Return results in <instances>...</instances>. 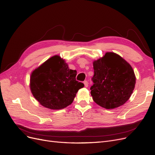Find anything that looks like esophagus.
Returning a JSON list of instances; mask_svg holds the SVG:
<instances>
[{"instance_id": "esophagus-1", "label": "esophagus", "mask_w": 155, "mask_h": 155, "mask_svg": "<svg viewBox=\"0 0 155 155\" xmlns=\"http://www.w3.org/2000/svg\"><path fill=\"white\" fill-rule=\"evenodd\" d=\"M84 86H85V87H87L88 86V82L87 81H84Z\"/></svg>"}]
</instances>
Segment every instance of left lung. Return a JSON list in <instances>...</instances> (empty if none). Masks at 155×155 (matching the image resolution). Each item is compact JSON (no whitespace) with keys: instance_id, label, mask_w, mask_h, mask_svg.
Here are the masks:
<instances>
[{"instance_id":"obj_1","label":"left lung","mask_w":155,"mask_h":155,"mask_svg":"<svg viewBox=\"0 0 155 155\" xmlns=\"http://www.w3.org/2000/svg\"><path fill=\"white\" fill-rule=\"evenodd\" d=\"M94 75L90 87L93 100L107 109L124 104L129 99L136 84L131 65L114 52H107L94 61Z\"/></svg>"}]
</instances>
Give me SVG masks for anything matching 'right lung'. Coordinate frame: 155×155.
<instances>
[{"mask_svg": "<svg viewBox=\"0 0 155 155\" xmlns=\"http://www.w3.org/2000/svg\"><path fill=\"white\" fill-rule=\"evenodd\" d=\"M77 71L69 69L59 56H54L32 73L30 90L44 107L63 109L71 104L78 90L84 86L76 81Z\"/></svg>", "mask_w": 155, "mask_h": 155, "instance_id": "add662e5", "label": "right lung"}]
</instances>
